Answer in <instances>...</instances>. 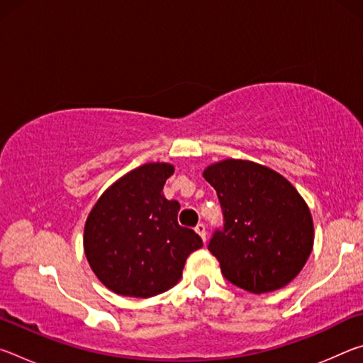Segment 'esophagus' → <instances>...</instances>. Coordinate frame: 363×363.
Instances as JSON below:
<instances>
[{
  "mask_svg": "<svg viewBox=\"0 0 363 363\" xmlns=\"http://www.w3.org/2000/svg\"><path fill=\"white\" fill-rule=\"evenodd\" d=\"M195 232H196V233H199V235L201 237V240H203V242H206V225H205L203 223H200L199 225H196V227H195Z\"/></svg>",
  "mask_w": 363,
  "mask_h": 363,
  "instance_id": "esophagus-1",
  "label": "esophagus"
}]
</instances>
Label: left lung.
Instances as JSON below:
<instances>
[{
    "label": "left lung",
    "mask_w": 363,
    "mask_h": 363,
    "mask_svg": "<svg viewBox=\"0 0 363 363\" xmlns=\"http://www.w3.org/2000/svg\"><path fill=\"white\" fill-rule=\"evenodd\" d=\"M203 177L223 210V227L213 232L208 250L225 280L250 293L290 284L314 245L311 211L298 190L284 176L247 160L214 163Z\"/></svg>",
    "instance_id": "obj_1"
}]
</instances>
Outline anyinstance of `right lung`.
<instances>
[{"mask_svg":"<svg viewBox=\"0 0 363 363\" xmlns=\"http://www.w3.org/2000/svg\"><path fill=\"white\" fill-rule=\"evenodd\" d=\"M174 168L149 163L133 169L97 200L84 225V253L108 290L150 298L181 279L192 251L203 247L192 229L181 227V205L167 200L163 186Z\"/></svg>","mask_w":363,"mask_h":363,"instance_id":"right-lung-1","label":"right lung"}]
</instances>
